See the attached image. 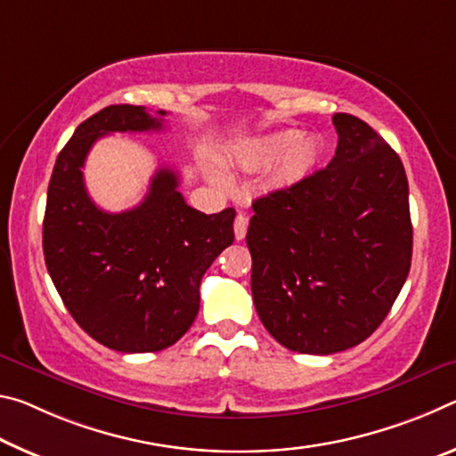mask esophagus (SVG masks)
<instances>
[{
	"mask_svg": "<svg viewBox=\"0 0 456 456\" xmlns=\"http://www.w3.org/2000/svg\"><path fill=\"white\" fill-rule=\"evenodd\" d=\"M246 230H248V218H246L244 214H238L236 220H234V236L236 240H242L246 236Z\"/></svg>",
	"mask_w": 456,
	"mask_h": 456,
	"instance_id": "1",
	"label": "esophagus"
}]
</instances>
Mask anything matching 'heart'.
I'll return each mask as SVG.
<instances>
[{
  "label": "heart",
  "mask_w": 456,
  "mask_h": 456,
  "mask_svg": "<svg viewBox=\"0 0 456 456\" xmlns=\"http://www.w3.org/2000/svg\"><path fill=\"white\" fill-rule=\"evenodd\" d=\"M252 155L260 163L282 161V175L298 179L317 163L321 145L315 137H301V131L289 129L256 141ZM216 179L222 182V175H216Z\"/></svg>",
  "instance_id": "b5f03b06"
}]
</instances>
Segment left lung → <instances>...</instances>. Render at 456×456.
Instances as JSON below:
<instances>
[{"mask_svg": "<svg viewBox=\"0 0 456 456\" xmlns=\"http://www.w3.org/2000/svg\"><path fill=\"white\" fill-rule=\"evenodd\" d=\"M325 169L255 200L246 244L252 298L290 352L330 355L368 339L412 260L408 179L398 153L362 118L335 113Z\"/></svg>", "mask_w": 456, "mask_h": 456, "instance_id": "left-lung-1", "label": "left lung"}]
</instances>
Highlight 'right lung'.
I'll list each match as a JSON object with an SVG mask.
<instances>
[{
  "instance_id": "obj_1",
  "label": "right lung",
  "mask_w": 456,
  "mask_h": 456,
  "mask_svg": "<svg viewBox=\"0 0 456 456\" xmlns=\"http://www.w3.org/2000/svg\"><path fill=\"white\" fill-rule=\"evenodd\" d=\"M145 107L110 104L80 123L58 153L44 214V258L74 321L104 347L161 352L190 330L200 282L234 242V208L204 214L185 204L177 171L161 167L137 208L109 214L85 188L86 155L109 133L161 131Z\"/></svg>"
}]
</instances>
